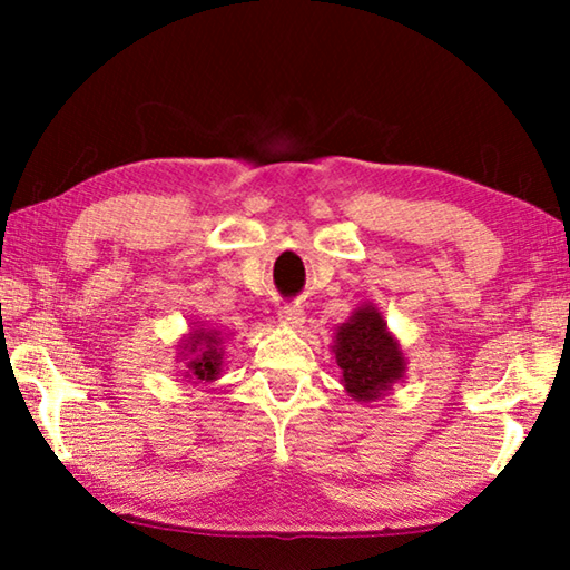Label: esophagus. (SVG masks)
<instances>
[{"label":"esophagus","mask_w":570,"mask_h":570,"mask_svg":"<svg viewBox=\"0 0 570 570\" xmlns=\"http://www.w3.org/2000/svg\"><path fill=\"white\" fill-rule=\"evenodd\" d=\"M304 320H306L304 308L298 304H286V306L278 308V322L286 324V326H294V330H296V326L304 324Z\"/></svg>","instance_id":"34e87169"}]
</instances>
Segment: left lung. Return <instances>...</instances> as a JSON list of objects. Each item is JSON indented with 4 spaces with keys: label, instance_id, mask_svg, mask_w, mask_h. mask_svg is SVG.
I'll list each match as a JSON object with an SVG mask.
<instances>
[{
    "label": "left lung",
    "instance_id": "left-lung-1",
    "mask_svg": "<svg viewBox=\"0 0 570 570\" xmlns=\"http://www.w3.org/2000/svg\"><path fill=\"white\" fill-rule=\"evenodd\" d=\"M334 360L342 370V384L354 402H377L404 380L407 356L377 306H356L350 320L336 326Z\"/></svg>",
    "mask_w": 570,
    "mask_h": 570
}]
</instances>
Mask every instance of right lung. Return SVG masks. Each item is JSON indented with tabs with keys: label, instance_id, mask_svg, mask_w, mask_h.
Segmentation results:
<instances>
[{
	"label": "right lung",
	"instance_id": "1",
	"mask_svg": "<svg viewBox=\"0 0 570 570\" xmlns=\"http://www.w3.org/2000/svg\"><path fill=\"white\" fill-rule=\"evenodd\" d=\"M228 336H234V332L193 322L190 332L180 336L176 350L180 377L193 384V387H204V384L216 382L220 372H224Z\"/></svg>",
	"mask_w": 570,
	"mask_h": 570
}]
</instances>
